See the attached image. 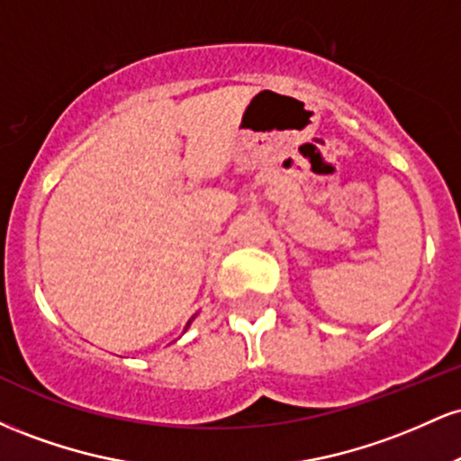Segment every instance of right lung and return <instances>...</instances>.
<instances>
[{
	"mask_svg": "<svg viewBox=\"0 0 461 461\" xmlns=\"http://www.w3.org/2000/svg\"><path fill=\"white\" fill-rule=\"evenodd\" d=\"M194 321V316H193V319H190L188 322H186V330H188V327H190V322H193ZM186 330H184V331H186Z\"/></svg>",
	"mask_w": 461,
	"mask_h": 461,
	"instance_id": "obj_1",
	"label": "right lung"
}]
</instances>
